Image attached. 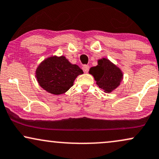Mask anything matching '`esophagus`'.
I'll return each instance as SVG.
<instances>
[{
    "label": "esophagus",
    "mask_w": 159,
    "mask_h": 159,
    "mask_svg": "<svg viewBox=\"0 0 159 159\" xmlns=\"http://www.w3.org/2000/svg\"><path fill=\"white\" fill-rule=\"evenodd\" d=\"M82 69H83L84 72H88L89 70V65H84V66H82Z\"/></svg>",
    "instance_id": "1"
}]
</instances>
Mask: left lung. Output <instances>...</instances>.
Returning a JSON list of instances; mask_svg holds the SVG:
<instances>
[{"label": "left lung", "mask_w": 159, "mask_h": 159, "mask_svg": "<svg viewBox=\"0 0 159 159\" xmlns=\"http://www.w3.org/2000/svg\"><path fill=\"white\" fill-rule=\"evenodd\" d=\"M89 73L94 76L98 87L106 93L118 87L123 76L121 70L106 58L99 60L98 66L91 67Z\"/></svg>", "instance_id": "left-lung-1"}]
</instances>
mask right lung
I'll list each match as a JSON object with an SVG mask.
<instances>
[{
  "mask_svg": "<svg viewBox=\"0 0 159 159\" xmlns=\"http://www.w3.org/2000/svg\"><path fill=\"white\" fill-rule=\"evenodd\" d=\"M83 70L71 64L64 56L50 57L46 59L36 70V78L41 87L54 95L66 93L73 85L78 75Z\"/></svg>",
  "mask_w": 159,
  "mask_h": 159,
  "instance_id": "right-lung-1",
  "label": "right lung"
}]
</instances>
